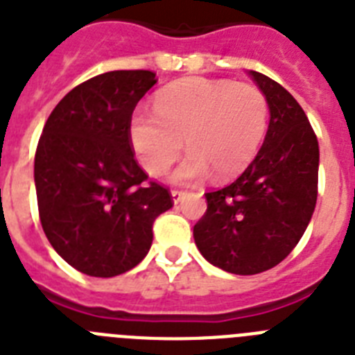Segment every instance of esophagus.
<instances>
[{
  "mask_svg": "<svg viewBox=\"0 0 355 355\" xmlns=\"http://www.w3.org/2000/svg\"><path fill=\"white\" fill-rule=\"evenodd\" d=\"M184 195H186V191H180V189H173L171 191V196H173V202L178 203L182 198H184Z\"/></svg>",
  "mask_w": 355,
  "mask_h": 355,
  "instance_id": "34e87169",
  "label": "esophagus"
}]
</instances>
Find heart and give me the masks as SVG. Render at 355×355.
<instances>
[{
	"mask_svg": "<svg viewBox=\"0 0 355 355\" xmlns=\"http://www.w3.org/2000/svg\"><path fill=\"white\" fill-rule=\"evenodd\" d=\"M153 112L132 116L130 139L148 173L159 177L173 164L186 141L189 155L177 180H216L241 175L257 155L270 125L263 89L234 80L186 78L157 92Z\"/></svg>",
	"mask_w": 355,
	"mask_h": 355,
	"instance_id": "heart-1",
	"label": "heart"
}]
</instances>
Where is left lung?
<instances>
[{
  "mask_svg": "<svg viewBox=\"0 0 355 355\" xmlns=\"http://www.w3.org/2000/svg\"><path fill=\"white\" fill-rule=\"evenodd\" d=\"M270 103V126L241 177L205 193L195 243L209 263L255 275L284 261L306 232L318 198V139L298 101L270 76L250 71Z\"/></svg>",
  "mask_w": 355,
  "mask_h": 355,
  "instance_id": "1",
  "label": "left lung"
}]
</instances>
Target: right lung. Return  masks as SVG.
Returning <instances> with one entry per match:
<instances>
[{
  "label": "right lung",
  "mask_w": 355,
  "mask_h": 355,
  "mask_svg": "<svg viewBox=\"0 0 355 355\" xmlns=\"http://www.w3.org/2000/svg\"><path fill=\"white\" fill-rule=\"evenodd\" d=\"M155 84L146 69L92 76L58 101L42 128L33 166L42 230L85 275L137 266L153 221L173 207L168 187L148 180L130 139L135 105Z\"/></svg>",
  "instance_id": "1"
}]
</instances>
